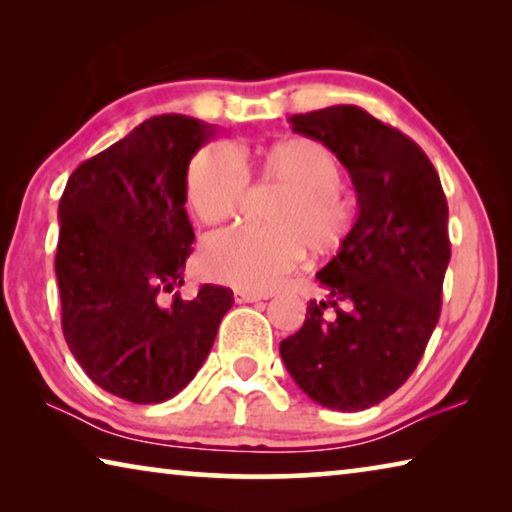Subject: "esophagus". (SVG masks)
Returning a JSON list of instances; mask_svg holds the SVG:
<instances>
[{"instance_id":"1","label":"esophagus","mask_w":512,"mask_h":512,"mask_svg":"<svg viewBox=\"0 0 512 512\" xmlns=\"http://www.w3.org/2000/svg\"><path fill=\"white\" fill-rule=\"evenodd\" d=\"M268 293H257V291H248V289H237L235 291V300L239 302H257V300H266Z\"/></svg>"}]
</instances>
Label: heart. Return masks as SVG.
<instances>
[{
  "label": "heart",
  "instance_id": "obj_1",
  "mask_svg": "<svg viewBox=\"0 0 512 512\" xmlns=\"http://www.w3.org/2000/svg\"><path fill=\"white\" fill-rule=\"evenodd\" d=\"M259 180L282 189L268 207L262 232H228L207 239L201 266L207 277L248 291H271L300 262L302 246L325 255L341 246L352 223L341 196L343 171L334 153L309 137H291L257 151ZM246 171L228 146L196 153L187 171V201L196 219L221 225L239 212Z\"/></svg>",
  "mask_w": 512,
  "mask_h": 512
}]
</instances>
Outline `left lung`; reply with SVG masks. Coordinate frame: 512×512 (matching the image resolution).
I'll return each mask as SVG.
<instances>
[{
	"label": "left lung",
	"instance_id": "1",
	"mask_svg": "<svg viewBox=\"0 0 512 512\" xmlns=\"http://www.w3.org/2000/svg\"><path fill=\"white\" fill-rule=\"evenodd\" d=\"M289 121L348 169L359 216L316 273L325 298L309 300L280 354L311 400L363 411L411 377L438 325L452 257L447 198L427 153L366 110L332 106Z\"/></svg>",
	"mask_w": 512,
	"mask_h": 512
}]
</instances>
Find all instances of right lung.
I'll return each instance as SVG.
<instances>
[{
    "label": "right lung",
    "mask_w": 512,
    "mask_h": 512,
    "mask_svg": "<svg viewBox=\"0 0 512 512\" xmlns=\"http://www.w3.org/2000/svg\"><path fill=\"white\" fill-rule=\"evenodd\" d=\"M212 135L194 117L146 119L79 164L60 196L54 264L65 341L85 375L121 400L158 404L183 391L235 302L219 284L192 300L176 293L194 244L187 169Z\"/></svg>",
    "instance_id": "right-lung-1"
}]
</instances>
